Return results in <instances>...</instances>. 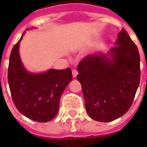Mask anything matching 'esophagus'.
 Segmentation results:
<instances>
[{
  "mask_svg": "<svg viewBox=\"0 0 147 147\" xmlns=\"http://www.w3.org/2000/svg\"><path fill=\"white\" fill-rule=\"evenodd\" d=\"M77 75H78V71L76 69H73L72 70V76H73V78H76L77 76Z\"/></svg>",
  "mask_w": 147,
  "mask_h": 147,
  "instance_id": "obj_1",
  "label": "esophagus"
}]
</instances>
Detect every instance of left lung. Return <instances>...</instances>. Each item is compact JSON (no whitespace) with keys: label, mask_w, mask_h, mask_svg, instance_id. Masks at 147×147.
<instances>
[{"label":"left lung","mask_w":147,"mask_h":147,"mask_svg":"<svg viewBox=\"0 0 147 147\" xmlns=\"http://www.w3.org/2000/svg\"><path fill=\"white\" fill-rule=\"evenodd\" d=\"M78 71L88 115L100 122L113 121L127 112L139 87V50L122 28L114 47L83 58Z\"/></svg>","instance_id":"obj_1"}]
</instances>
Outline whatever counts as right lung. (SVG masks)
Returning <instances> with one entry per match:
<instances>
[{
	"label": "right lung",
	"mask_w": 147,
	"mask_h": 147,
	"mask_svg": "<svg viewBox=\"0 0 147 147\" xmlns=\"http://www.w3.org/2000/svg\"><path fill=\"white\" fill-rule=\"evenodd\" d=\"M25 32L10 54L8 70L9 89L20 113L37 122H48L59 111L61 94L72 80L71 70L49 69L41 73L28 71L22 63L19 52Z\"/></svg>",
	"instance_id": "1"
}]
</instances>
